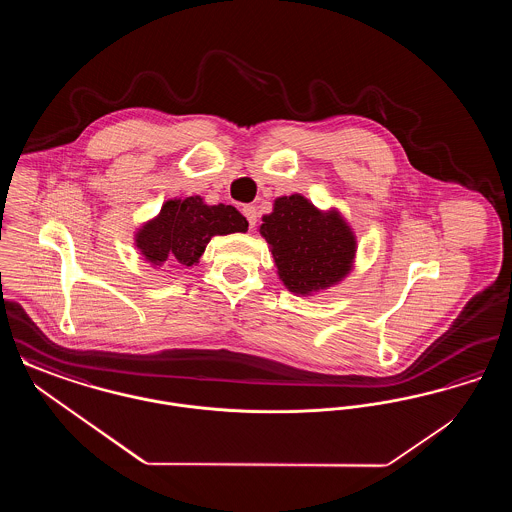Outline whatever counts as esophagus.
I'll list each match as a JSON object with an SVG mask.
<instances>
[{
	"mask_svg": "<svg viewBox=\"0 0 512 512\" xmlns=\"http://www.w3.org/2000/svg\"><path fill=\"white\" fill-rule=\"evenodd\" d=\"M242 211H244L245 219L249 222V228H253L257 224V209L253 205H244Z\"/></svg>",
	"mask_w": 512,
	"mask_h": 512,
	"instance_id": "1",
	"label": "esophagus"
}]
</instances>
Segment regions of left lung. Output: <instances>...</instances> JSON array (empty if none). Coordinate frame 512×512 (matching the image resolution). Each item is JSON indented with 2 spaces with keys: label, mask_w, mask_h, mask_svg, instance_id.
<instances>
[{
  "label": "left lung",
  "mask_w": 512,
  "mask_h": 512,
  "mask_svg": "<svg viewBox=\"0 0 512 512\" xmlns=\"http://www.w3.org/2000/svg\"><path fill=\"white\" fill-rule=\"evenodd\" d=\"M290 292L311 295L338 284L353 267L357 242L338 211L322 213L293 194L278 197L259 228Z\"/></svg>",
  "instance_id": "8db88e82"
}]
</instances>
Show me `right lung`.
<instances>
[{
    "instance_id": "1",
    "label": "right lung",
    "mask_w": 512,
    "mask_h": 512,
    "mask_svg": "<svg viewBox=\"0 0 512 512\" xmlns=\"http://www.w3.org/2000/svg\"><path fill=\"white\" fill-rule=\"evenodd\" d=\"M247 220L232 205H207L203 197L169 199L161 213L136 234V247L147 263L178 261L184 267L199 263L213 236L245 232Z\"/></svg>"
}]
</instances>
